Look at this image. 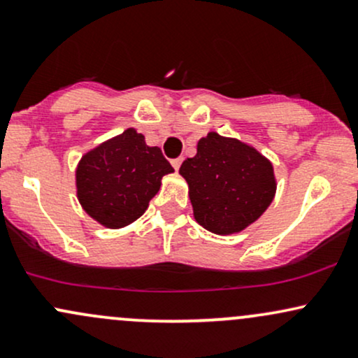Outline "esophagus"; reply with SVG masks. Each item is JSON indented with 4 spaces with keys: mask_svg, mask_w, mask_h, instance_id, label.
<instances>
[{
    "mask_svg": "<svg viewBox=\"0 0 358 358\" xmlns=\"http://www.w3.org/2000/svg\"><path fill=\"white\" fill-rule=\"evenodd\" d=\"M182 162H183L182 158H175V159H171V165H173L175 170H178L180 165H182Z\"/></svg>",
    "mask_w": 358,
    "mask_h": 358,
    "instance_id": "34e87169",
    "label": "esophagus"
}]
</instances>
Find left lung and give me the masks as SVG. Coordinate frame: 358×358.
Wrapping results in <instances>:
<instances>
[{"label": "left lung", "mask_w": 358, "mask_h": 358, "mask_svg": "<svg viewBox=\"0 0 358 358\" xmlns=\"http://www.w3.org/2000/svg\"><path fill=\"white\" fill-rule=\"evenodd\" d=\"M193 217L213 234L244 231L269 207L276 193L273 163L252 146L208 133L196 155L180 166Z\"/></svg>", "instance_id": "left-lung-1"}]
</instances>
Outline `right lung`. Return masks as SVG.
<instances>
[{
  "label": "right lung",
  "instance_id": "right-lung-1",
  "mask_svg": "<svg viewBox=\"0 0 358 358\" xmlns=\"http://www.w3.org/2000/svg\"><path fill=\"white\" fill-rule=\"evenodd\" d=\"M158 146L129 127L82 156L76 170L77 196L85 212L108 229H121L145 213L171 173Z\"/></svg>",
  "mask_w": 358,
  "mask_h": 358
}]
</instances>
